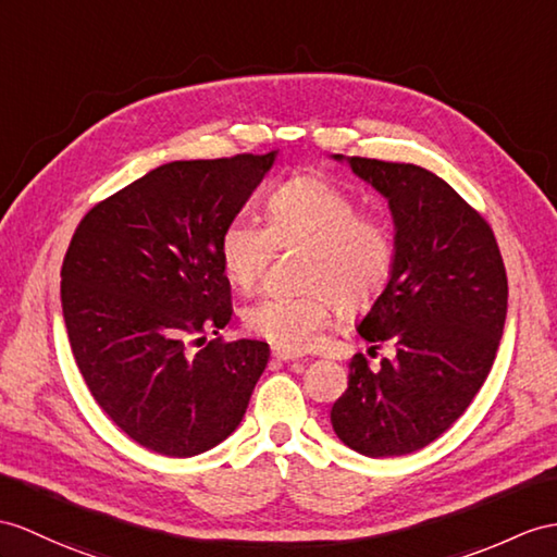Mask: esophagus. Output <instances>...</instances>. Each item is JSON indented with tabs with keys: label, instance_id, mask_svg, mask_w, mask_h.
<instances>
[{
	"label": "esophagus",
	"instance_id": "34e87169",
	"mask_svg": "<svg viewBox=\"0 0 557 557\" xmlns=\"http://www.w3.org/2000/svg\"><path fill=\"white\" fill-rule=\"evenodd\" d=\"M271 355H274V359H278V361H295V359H300V355H297V351L283 349V347H274V351H271Z\"/></svg>",
	"mask_w": 557,
	"mask_h": 557
}]
</instances>
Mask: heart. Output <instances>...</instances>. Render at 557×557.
Segmentation results:
<instances>
[{"instance_id":"obj_1","label":"heart","mask_w":557,"mask_h":557,"mask_svg":"<svg viewBox=\"0 0 557 557\" xmlns=\"http://www.w3.org/2000/svg\"><path fill=\"white\" fill-rule=\"evenodd\" d=\"M267 226L234 214L216 243L220 267L234 288L250 293L264 276L274 246H305L295 295H264L243 321L286 349H309L331 323L335 305L361 314L377 302L397 267V234L385 214L361 210L357 196L317 174H295L264 198Z\"/></svg>"}]
</instances>
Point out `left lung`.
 I'll return each mask as SVG.
<instances>
[{"label":"left lung","mask_w":557,"mask_h":557,"mask_svg":"<svg viewBox=\"0 0 557 557\" xmlns=\"http://www.w3.org/2000/svg\"><path fill=\"white\" fill-rule=\"evenodd\" d=\"M349 165L395 214V274L359 323L371 357L383 345L395 355L381 369L351 357L331 423L363 456H406L449 430L490 375L506 323V267L490 222L437 174L359 156Z\"/></svg>","instance_id":"1"}]
</instances>
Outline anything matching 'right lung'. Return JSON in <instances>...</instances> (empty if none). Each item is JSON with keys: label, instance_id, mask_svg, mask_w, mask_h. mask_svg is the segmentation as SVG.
Segmentation results:
<instances>
[{"label": "right lung", "instance_id": "add662e5", "mask_svg": "<svg viewBox=\"0 0 557 557\" xmlns=\"http://www.w3.org/2000/svg\"><path fill=\"white\" fill-rule=\"evenodd\" d=\"M274 156L160 165L97 202L63 257L77 369L108 418L156 454L186 458L226 440L267 369V343H201L234 314L220 232Z\"/></svg>", "mask_w": 557, "mask_h": 557}]
</instances>
